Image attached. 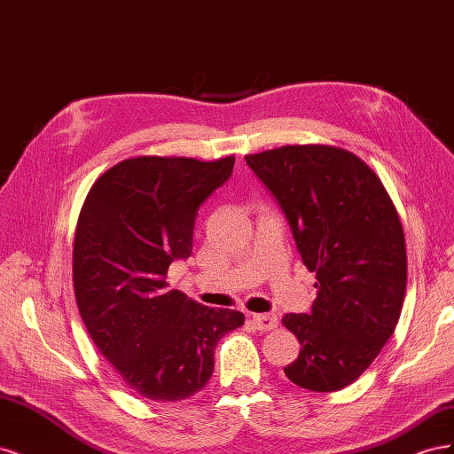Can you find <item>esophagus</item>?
Wrapping results in <instances>:
<instances>
[{"label":"esophagus","instance_id":"34e87169","mask_svg":"<svg viewBox=\"0 0 454 454\" xmlns=\"http://www.w3.org/2000/svg\"><path fill=\"white\" fill-rule=\"evenodd\" d=\"M252 322L259 332H270V329L278 325V318L274 314H254Z\"/></svg>","mask_w":454,"mask_h":454}]
</instances>
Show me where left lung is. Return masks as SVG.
<instances>
[{
  "instance_id": "obj_1",
  "label": "left lung",
  "mask_w": 454,
  "mask_h": 454,
  "mask_svg": "<svg viewBox=\"0 0 454 454\" xmlns=\"http://www.w3.org/2000/svg\"><path fill=\"white\" fill-rule=\"evenodd\" d=\"M277 199L318 290L309 314H286L299 356L286 377L312 392L348 387L400 320L407 254L402 222L377 174L347 149L284 145L246 157Z\"/></svg>"
}]
</instances>
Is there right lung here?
Returning a JSON list of instances; mask_svg holds the SVG:
<instances>
[{"label":"right lung","instance_id":"add662e5","mask_svg":"<svg viewBox=\"0 0 454 454\" xmlns=\"http://www.w3.org/2000/svg\"><path fill=\"white\" fill-rule=\"evenodd\" d=\"M235 157H136L92 185L74 240V290L87 332L122 382L151 402L206 387L217 340L244 314L170 290V263L193 250L200 204L232 174Z\"/></svg>","mask_w":454,"mask_h":454}]
</instances>
